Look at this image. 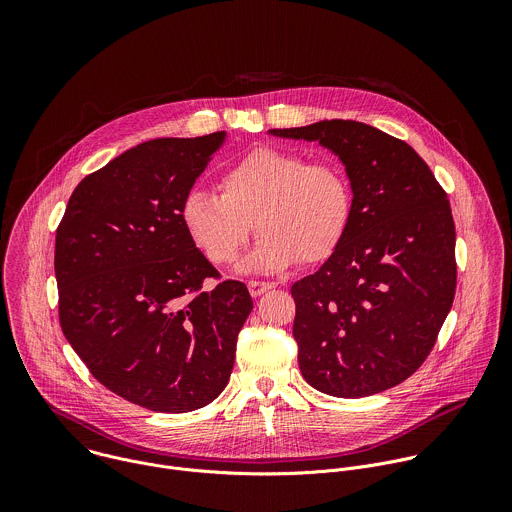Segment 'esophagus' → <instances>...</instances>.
Here are the masks:
<instances>
[{"label": "esophagus", "instance_id": "1", "mask_svg": "<svg viewBox=\"0 0 512 512\" xmlns=\"http://www.w3.org/2000/svg\"><path fill=\"white\" fill-rule=\"evenodd\" d=\"M247 287H249V294H251L253 298H259V296H263V294H265V291H269V289L273 287V283L253 279V281H249V283H247Z\"/></svg>", "mask_w": 512, "mask_h": 512}]
</instances>
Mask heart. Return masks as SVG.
I'll use <instances>...</instances> for the list:
<instances>
[{"mask_svg": "<svg viewBox=\"0 0 512 512\" xmlns=\"http://www.w3.org/2000/svg\"><path fill=\"white\" fill-rule=\"evenodd\" d=\"M221 190L190 188L180 202L188 239L216 265L237 259L253 225L261 235L241 265L245 271L320 263L338 249L352 221L346 172L294 150L247 152L221 174Z\"/></svg>", "mask_w": 512, "mask_h": 512, "instance_id": "1", "label": "heart"}]
</instances>
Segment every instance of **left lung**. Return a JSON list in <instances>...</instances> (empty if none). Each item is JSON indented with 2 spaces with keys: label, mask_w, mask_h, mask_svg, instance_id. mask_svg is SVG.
Listing matches in <instances>:
<instances>
[{
  "label": "left lung",
  "mask_w": 512,
  "mask_h": 512,
  "mask_svg": "<svg viewBox=\"0 0 512 512\" xmlns=\"http://www.w3.org/2000/svg\"><path fill=\"white\" fill-rule=\"evenodd\" d=\"M318 141L340 158L352 221L326 263L291 285L304 379L358 399L411 377L456 294V227L448 194L409 143L360 121L269 129Z\"/></svg>",
  "instance_id": "8db88e82"
}]
</instances>
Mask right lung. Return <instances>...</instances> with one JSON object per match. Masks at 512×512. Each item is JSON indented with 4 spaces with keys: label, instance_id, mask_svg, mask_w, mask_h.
<instances>
[{
    "label": "right lung",
    "instance_id": "1",
    "mask_svg": "<svg viewBox=\"0 0 512 512\" xmlns=\"http://www.w3.org/2000/svg\"><path fill=\"white\" fill-rule=\"evenodd\" d=\"M227 133L143 141L72 192L56 229L58 316L68 344L115 395L160 413L214 401L253 310L241 281L188 239L180 202Z\"/></svg>",
    "mask_w": 512,
    "mask_h": 512
}]
</instances>
